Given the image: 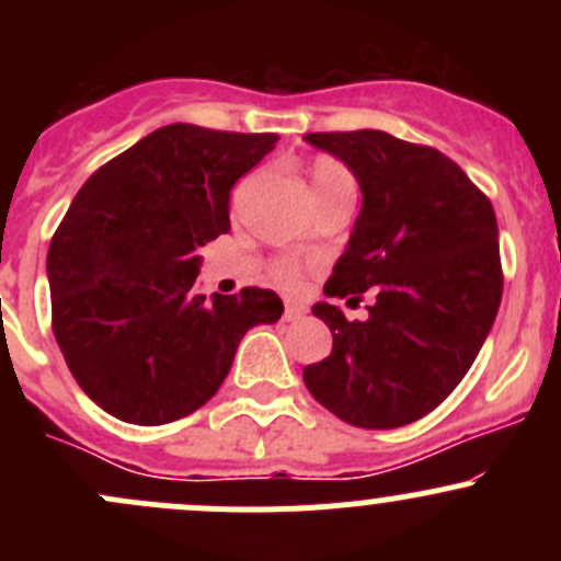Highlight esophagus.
Wrapping results in <instances>:
<instances>
[{"instance_id": "esophagus-1", "label": "esophagus", "mask_w": 561, "mask_h": 561, "mask_svg": "<svg viewBox=\"0 0 561 561\" xmlns=\"http://www.w3.org/2000/svg\"><path fill=\"white\" fill-rule=\"evenodd\" d=\"M304 314H307V307H304V304L287 301V304H285V312H282V320L293 322V320H301Z\"/></svg>"}]
</instances>
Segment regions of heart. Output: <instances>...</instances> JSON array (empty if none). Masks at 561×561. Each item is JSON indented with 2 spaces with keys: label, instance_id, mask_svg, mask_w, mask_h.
I'll list each match as a JSON object with an SVG mask.
<instances>
[{
  "label": "heart",
  "instance_id": "1",
  "mask_svg": "<svg viewBox=\"0 0 561 561\" xmlns=\"http://www.w3.org/2000/svg\"><path fill=\"white\" fill-rule=\"evenodd\" d=\"M309 181H312V192L317 197V203L322 197H331L336 192H355V181L350 175L347 168L342 162L331 160V157H320L309 165ZM304 268L296 263V260H279L276 263V279L282 282L285 287H296L301 282Z\"/></svg>",
  "mask_w": 561,
  "mask_h": 561
}]
</instances>
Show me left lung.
I'll use <instances>...</instances> for the list:
<instances>
[{
    "label": "left lung",
    "instance_id": "obj_1",
    "mask_svg": "<svg viewBox=\"0 0 561 561\" xmlns=\"http://www.w3.org/2000/svg\"><path fill=\"white\" fill-rule=\"evenodd\" d=\"M347 165L360 214L325 282L366 320L314 304L333 350L304 369L309 393L360 428H399L428 415L478 358L502 301L500 230L489 197L454 160L382 129L304 135Z\"/></svg>",
    "mask_w": 561,
    "mask_h": 561
}]
</instances>
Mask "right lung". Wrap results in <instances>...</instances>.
Segmentation results:
<instances>
[{"instance_id":"add662e5","label":"right lung","mask_w":561,"mask_h":561,"mask_svg":"<svg viewBox=\"0 0 561 561\" xmlns=\"http://www.w3.org/2000/svg\"><path fill=\"white\" fill-rule=\"evenodd\" d=\"M279 140L168 124L89 175L48 247L54 336L107 415L162 426L206 404L274 290L195 296L201 247L230 230V190Z\"/></svg>"}]
</instances>
